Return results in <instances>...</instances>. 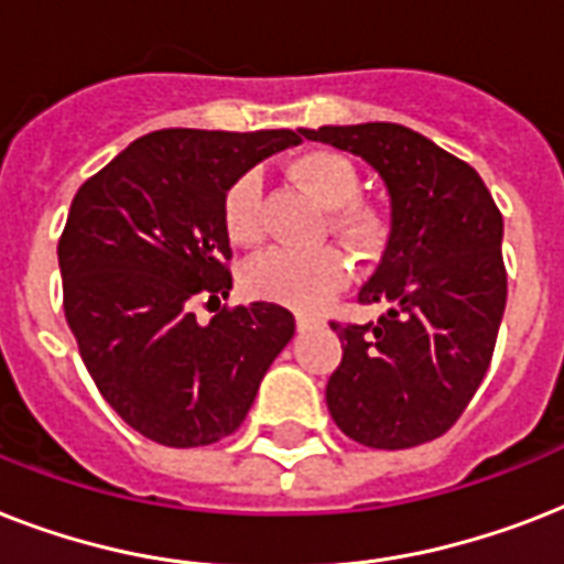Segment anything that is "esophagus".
Returning <instances> with one entry per match:
<instances>
[{"mask_svg": "<svg viewBox=\"0 0 564 564\" xmlns=\"http://www.w3.org/2000/svg\"><path fill=\"white\" fill-rule=\"evenodd\" d=\"M295 325H299V330H313V327L322 325V318L307 316V313H295Z\"/></svg>", "mask_w": 564, "mask_h": 564, "instance_id": "1", "label": "esophagus"}]
</instances>
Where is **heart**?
Wrapping results in <instances>:
<instances>
[{
	"mask_svg": "<svg viewBox=\"0 0 564 564\" xmlns=\"http://www.w3.org/2000/svg\"><path fill=\"white\" fill-rule=\"evenodd\" d=\"M290 178L318 204L330 207L327 225L345 246L371 251L383 242L386 216L369 198H360V170L343 152L313 149L290 163ZM221 228L237 246H257L263 239V181L242 172L221 195ZM351 278V269L336 248H269L251 257L242 283L254 299L278 301L299 310H318Z\"/></svg>",
	"mask_w": 564,
	"mask_h": 564,
	"instance_id": "heart-1",
	"label": "heart"
}]
</instances>
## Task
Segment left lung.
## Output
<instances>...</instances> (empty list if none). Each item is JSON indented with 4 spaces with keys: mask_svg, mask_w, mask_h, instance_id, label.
<instances>
[{
    "mask_svg": "<svg viewBox=\"0 0 564 564\" xmlns=\"http://www.w3.org/2000/svg\"><path fill=\"white\" fill-rule=\"evenodd\" d=\"M366 158L392 193V234L360 304L369 325L330 322L343 362L327 410L345 436L403 451L445 436L489 371L507 307L503 216L474 166L394 122L301 128Z\"/></svg>",
    "mask_w": 564,
    "mask_h": 564,
    "instance_id": "left-lung-1",
    "label": "left lung"
}]
</instances>
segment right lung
<instances>
[{"mask_svg": "<svg viewBox=\"0 0 564 564\" xmlns=\"http://www.w3.org/2000/svg\"><path fill=\"white\" fill-rule=\"evenodd\" d=\"M301 143L295 131L163 128L78 187L57 239L64 316L101 398L166 447L230 436L295 334L286 307L195 304L230 292L221 195L257 161Z\"/></svg>", "mask_w": 564, "mask_h": 564, "instance_id": "add662e5", "label": "right lung"}]
</instances>
